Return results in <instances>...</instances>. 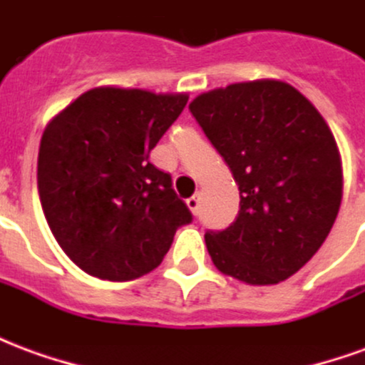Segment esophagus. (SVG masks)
Instances as JSON below:
<instances>
[{"instance_id": "1", "label": "esophagus", "mask_w": 365, "mask_h": 365, "mask_svg": "<svg viewBox=\"0 0 365 365\" xmlns=\"http://www.w3.org/2000/svg\"><path fill=\"white\" fill-rule=\"evenodd\" d=\"M199 201H201V195H199V193H195V195H191V197L187 199V201H185V203H187V207H190V211L193 215H195L199 211Z\"/></svg>"}]
</instances>
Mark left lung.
Instances as JSON below:
<instances>
[{
  "instance_id": "8db88e82",
  "label": "left lung",
  "mask_w": 365,
  "mask_h": 365,
  "mask_svg": "<svg viewBox=\"0 0 365 365\" xmlns=\"http://www.w3.org/2000/svg\"><path fill=\"white\" fill-rule=\"evenodd\" d=\"M190 111L240 191L235 222L205 232L211 260L250 285L287 279L321 248L340 209L342 162L327 120L277 80L207 91Z\"/></svg>"
}]
</instances>
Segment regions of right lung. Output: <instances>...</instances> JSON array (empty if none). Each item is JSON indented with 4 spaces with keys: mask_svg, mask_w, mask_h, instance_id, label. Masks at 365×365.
Segmentation results:
<instances>
[{
    "mask_svg": "<svg viewBox=\"0 0 365 365\" xmlns=\"http://www.w3.org/2000/svg\"><path fill=\"white\" fill-rule=\"evenodd\" d=\"M185 93L96 88L44 128L36 183L60 248L86 274L128 282L158 268L191 211L150 152Z\"/></svg>",
    "mask_w": 365,
    "mask_h": 365,
    "instance_id": "1",
    "label": "right lung"
}]
</instances>
